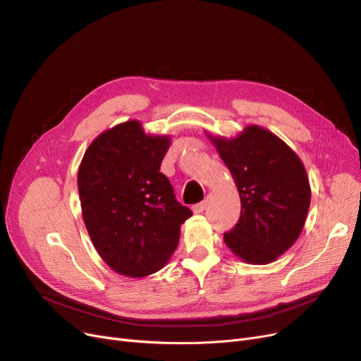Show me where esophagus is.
Returning <instances> with one entry per match:
<instances>
[{"instance_id":"1","label":"esophagus","mask_w":361,"mask_h":361,"mask_svg":"<svg viewBox=\"0 0 361 361\" xmlns=\"http://www.w3.org/2000/svg\"><path fill=\"white\" fill-rule=\"evenodd\" d=\"M204 207H206V203H204V202H200V203H197V204L193 206V212H195V214H202V212L204 211Z\"/></svg>"}]
</instances>
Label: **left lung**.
I'll return each mask as SVG.
<instances>
[{
    "mask_svg": "<svg viewBox=\"0 0 361 361\" xmlns=\"http://www.w3.org/2000/svg\"><path fill=\"white\" fill-rule=\"evenodd\" d=\"M237 185L241 212L224 243L243 262L268 264L300 237L310 183L295 152L272 131L250 124L235 137L206 133Z\"/></svg>",
    "mask_w": 361,
    "mask_h": 361,
    "instance_id": "1",
    "label": "left lung"
}]
</instances>
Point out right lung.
<instances>
[{
  "label": "right lung",
  "instance_id": "1",
  "mask_svg": "<svg viewBox=\"0 0 361 361\" xmlns=\"http://www.w3.org/2000/svg\"><path fill=\"white\" fill-rule=\"evenodd\" d=\"M169 145V135H147L130 120L102 131L82 158L78 187L86 230L120 275L162 269L177 249L181 224L192 216L159 173Z\"/></svg>",
  "mask_w": 361,
  "mask_h": 361
}]
</instances>
